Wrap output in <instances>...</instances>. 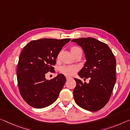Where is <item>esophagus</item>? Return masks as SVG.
<instances>
[{
  "mask_svg": "<svg viewBox=\"0 0 130 130\" xmlns=\"http://www.w3.org/2000/svg\"><path fill=\"white\" fill-rule=\"evenodd\" d=\"M66 79H67V80H69V79H71V77H69V76H66Z\"/></svg>",
  "mask_w": 130,
  "mask_h": 130,
  "instance_id": "esophagus-1",
  "label": "esophagus"
}]
</instances>
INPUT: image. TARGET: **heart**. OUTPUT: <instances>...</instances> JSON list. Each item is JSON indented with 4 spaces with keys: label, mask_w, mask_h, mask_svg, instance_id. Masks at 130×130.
Masks as SVG:
<instances>
[{
    "label": "heart",
    "mask_w": 130,
    "mask_h": 130,
    "mask_svg": "<svg viewBox=\"0 0 130 130\" xmlns=\"http://www.w3.org/2000/svg\"><path fill=\"white\" fill-rule=\"evenodd\" d=\"M81 50L79 47L77 46H73L71 47V51L72 53V54L74 55L77 51ZM79 70V68L76 65H68V66H62L60 68V72L62 74H64L65 75L72 76L75 75L76 72Z\"/></svg>",
    "instance_id": "1"
}]
</instances>
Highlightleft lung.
Segmentation results:
<instances>
[{
  "label": "left lung",
  "mask_w": 130,
  "mask_h": 130,
  "mask_svg": "<svg viewBox=\"0 0 130 130\" xmlns=\"http://www.w3.org/2000/svg\"><path fill=\"white\" fill-rule=\"evenodd\" d=\"M85 53L86 62L78 75L89 83L75 78L73 96L76 104L87 110L95 112L105 106L116 83V62L114 54L105 43L92 38L73 39Z\"/></svg>",
  "instance_id": "obj_1"
}]
</instances>
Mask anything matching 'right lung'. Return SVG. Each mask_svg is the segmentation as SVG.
Wrapping results in <instances>:
<instances>
[{
	"mask_svg": "<svg viewBox=\"0 0 130 130\" xmlns=\"http://www.w3.org/2000/svg\"><path fill=\"white\" fill-rule=\"evenodd\" d=\"M71 39H42L32 40L24 47L20 55L17 76L20 94L29 105L43 108L54 103L66 82L58 74L50 80L45 75L54 73L59 51Z\"/></svg>",
	"mask_w": 130,
	"mask_h": 130,
	"instance_id": "obj_1",
	"label": "right lung"
}]
</instances>
